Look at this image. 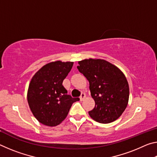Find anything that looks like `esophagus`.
<instances>
[{"mask_svg":"<svg viewBox=\"0 0 157 157\" xmlns=\"http://www.w3.org/2000/svg\"><path fill=\"white\" fill-rule=\"evenodd\" d=\"M85 98H86V94H84V93H82L80 95V97H79V99H80L81 101H83L85 99Z\"/></svg>","mask_w":157,"mask_h":157,"instance_id":"1","label":"esophagus"}]
</instances>
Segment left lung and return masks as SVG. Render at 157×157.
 <instances>
[{
  "mask_svg": "<svg viewBox=\"0 0 157 157\" xmlns=\"http://www.w3.org/2000/svg\"><path fill=\"white\" fill-rule=\"evenodd\" d=\"M78 71L89 82L95 107L89 116L100 123L117 120L128 104L129 89L126 77L117 66L105 59H86L78 62Z\"/></svg>",
  "mask_w": 157,
  "mask_h": 157,
  "instance_id": "obj_1",
  "label": "left lung"
}]
</instances>
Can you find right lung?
<instances>
[{
	"mask_svg": "<svg viewBox=\"0 0 157 157\" xmlns=\"http://www.w3.org/2000/svg\"><path fill=\"white\" fill-rule=\"evenodd\" d=\"M73 62L55 61L47 63L34 74L29 84L28 102L39 123L55 127L67 116L73 102L79 98L67 95L62 82L73 67Z\"/></svg>",
	"mask_w": 157,
	"mask_h": 157,
	"instance_id": "obj_1",
	"label": "right lung"
}]
</instances>
